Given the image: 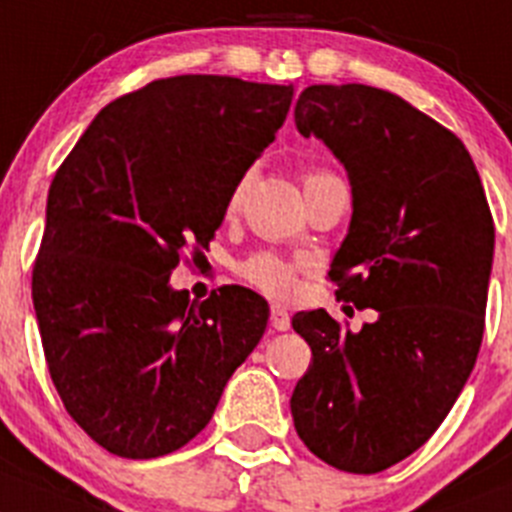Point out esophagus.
Listing matches in <instances>:
<instances>
[{
  "instance_id": "esophagus-1",
  "label": "esophagus",
  "mask_w": 512,
  "mask_h": 512,
  "mask_svg": "<svg viewBox=\"0 0 512 512\" xmlns=\"http://www.w3.org/2000/svg\"><path fill=\"white\" fill-rule=\"evenodd\" d=\"M271 327L279 332H287L292 327V317L284 304H271Z\"/></svg>"
}]
</instances>
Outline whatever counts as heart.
Masks as SVG:
<instances>
[{
    "label": "heart",
    "mask_w": 512,
    "mask_h": 512,
    "mask_svg": "<svg viewBox=\"0 0 512 512\" xmlns=\"http://www.w3.org/2000/svg\"><path fill=\"white\" fill-rule=\"evenodd\" d=\"M320 175H327V172H307V175H304V182L314 180V177ZM243 187L246 185L238 182L236 190H233L231 203H228L231 210H236L238 203H241ZM238 271H241V276L251 284V287L261 289V292L266 294H287L292 292L294 284H297V266H294L292 261L276 256V253H253V256H248V259L238 266Z\"/></svg>",
    "instance_id": "1"
}]
</instances>
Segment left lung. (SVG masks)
Segmentation results:
<instances>
[{"label": "left lung", "mask_w": 512, "mask_h": 512, "mask_svg": "<svg viewBox=\"0 0 512 512\" xmlns=\"http://www.w3.org/2000/svg\"><path fill=\"white\" fill-rule=\"evenodd\" d=\"M294 121L335 154L353 192L330 264L337 299L378 312L358 332L325 309L294 314L312 348L294 426L322 462L373 475L439 429L475 368L495 225L470 152L403 98L363 83L309 86Z\"/></svg>", "instance_id": "obj_1"}]
</instances>
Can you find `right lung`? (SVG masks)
Wrapping results in <instances>:
<instances>
[{
  "label": "right lung",
  "mask_w": 512,
  "mask_h": 512,
  "mask_svg": "<svg viewBox=\"0 0 512 512\" xmlns=\"http://www.w3.org/2000/svg\"><path fill=\"white\" fill-rule=\"evenodd\" d=\"M292 96L231 75L152 81L98 111L55 172L32 304L63 406L116 457L185 447L264 337V297L195 302L170 274L208 248Z\"/></svg>",
  "instance_id": "add662e5"
}]
</instances>
